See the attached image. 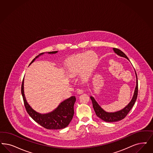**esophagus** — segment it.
<instances>
[{"instance_id":"obj_1","label":"esophagus","mask_w":153,"mask_h":153,"mask_svg":"<svg viewBox=\"0 0 153 153\" xmlns=\"http://www.w3.org/2000/svg\"><path fill=\"white\" fill-rule=\"evenodd\" d=\"M83 93H84V90L81 89L77 90V93L78 94H82Z\"/></svg>"}]
</instances>
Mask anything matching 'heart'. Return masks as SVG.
<instances>
[{
    "mask_svg": "<svg viewBox=\"0 0 153 153\" xmlns=\"http://www.w3.org/2000/svg\"><path fill=\"white\" fill-rule=\"evenodd\" d=\"M98 56L94 51L81 53L69 59L65 64L69 77L74 78L80 72V77L84 81L89 79L97 64Z\"/></svg>",
    "mask_w": 153,
    "mask_h": 153,
    "instance_id": "1",
    "label": "heart"
}]
</instances>
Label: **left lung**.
I'll use <instances>...</instances> for the list:
<instances>
[{"instance_id": "1", "label": "left lung", "mask_w": 153, "mask_h": 153, "mask_svg": "<svg viewBox=\"0 0 153 153\" xmlns=\"http://www.w3.org/2000/svg\"><path fill=\"white\" fill-rule=\"evenodd\" d=\"M113 50L114 53L118 56L126 58V59H128L129 61V59L126 56V55L119 49L113 48ZM134 72H135L136 77V86L134 89L133 97L131 102L121 110L114 112H109L105 111L97 103L94 98L92 96H90V98H91V100H92L93 106L95 111V114L97 116H98L99 118H100V119L105 122H115V121H120L122 119H123L128 114V112L131 111L132 107L135 103V102L137 99V94H138V80H137V74L136 73L135 70H134Z\"/></svg>"}]
</instances>
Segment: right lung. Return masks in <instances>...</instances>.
I'll return each mask as SVG.
<instances>
[{"mask_svg":"<svg viewBox=\"0 0 153 153\" xmlns=\"http://www.w3.org/2000/svg\"><path fill=\"white\" fill-rule=\"evenodd\" d=\"M58 52V51H56L41 53L32 60L29 65L33 63L36 59L45 53L55 54ZM24 79L21 86V94L27 112L32 119L38 124L48 129H60L68 126L74 116V105L76 100V97L74 96H72L68 99L63 100L55 110L50 112L46 114L38 112L29 105L26 100L24 94Z\"/></svg>","mask_w":153,"mask_h":153,"instance_id":"1","label":"right lung"}]
</instances>
